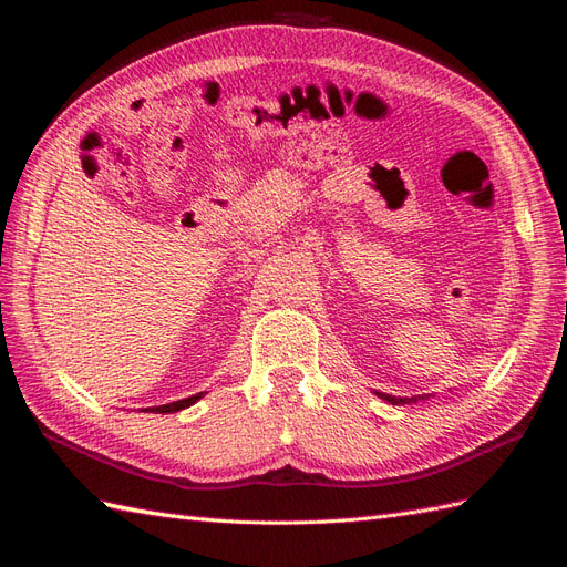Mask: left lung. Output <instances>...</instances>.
Segmentation results:
<instances>
[{"mask_svg":"<svg viewBox=\"0 0 567 567\" xmlns=\"http://www.w3.org/2000/svg\"><path fill=\"white\" fill-rule=\"evenodd\" d=\"M383 400H388L390 404H411V402H419V400H423L425 394H421V398H392V394H381Z\"/></svg>","mask_w":567,"mask_h":567,"instance_id":"obj_1","label":"left lung"}]
</instances>
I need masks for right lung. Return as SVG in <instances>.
Here are the masks:
<instances>
[{
	"mask_svg": "<svg viewBox=\"0 0 567 567\" xmlns=\"http://www.w3.org/2000/svg\"><path fill=\"white\" fill-rule=\"evenodd\" d=\"M200 398V394H196V398H188V400H182V402H175V404H167V406H158L156 411L158 414H169V411H179V409H184V406H188V404H194L196 400Z\"/></svg>",
	"mask_w": 567,
	"mask_h": 567,
	"instance_id": "1",
	"label": "right lung"
}]
</instances>
